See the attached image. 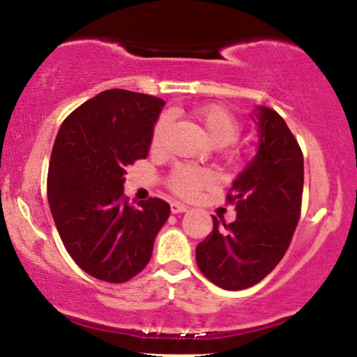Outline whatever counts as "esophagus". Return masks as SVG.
Returning a JSON list of instances; mask_svg holds the SVG:
<instances>
[{"label":"esophagus","instance_id":"1","mask_svg":"<svg viewBox=\"0 0 357 357\" xmlns=\"http://www.w3.org/2000/svg\"><path fill=\"white\" fill-rule=\"evenodd\" d=\"M171 211H173V213H184V211H188V206H186V204L179 203V202H173V203H171Z\"/></svg>","mask_w":357,"mask_h":357}]
</instances>
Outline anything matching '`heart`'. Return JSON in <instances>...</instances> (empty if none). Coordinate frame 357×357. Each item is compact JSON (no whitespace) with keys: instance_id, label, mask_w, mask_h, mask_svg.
I'll list each match as a JSON object with an SVG mask.
<instances>
[{"instance_id":"heart-1","label":"heart","mask_w":357,"mask_h":357,"mask_svg":"<svg viewBox=\"0 0 357 357\" xmlns=\"http://www.w3.org/2000/svg\"><path fill=\"white\" fill-rule=\"evenodd\" d=\"M196 117L202 122L204 130H206L208 137L215 146L223 147L230 146L241 134V122L238 117L227 109L225 105L210 104L204 107L198 109ZM171 119L169 116H161L155 121L151 132V147L159 149L165 142L167 129H169ZM215 181V176L210 169L188 165H178L171 169L167 174L166 184L171 191L176 192L181 198H195L199 191L208 188Z\"/></svg>"}]
</instances>
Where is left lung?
Wrapping results in <instances>:
<instances>
[{"instance_id":"8db88e82","label":"left lung","mask_w":357,"mask_h":357,"mask_svg":"<svg viewBox=\"0 0 357 357\" xmlns=\"http://www.w3.org/2000/svg\"><path fill=\"white\" fill-rule=\"evenodd\" d=\"M253 121L260 132L258 153L227 195L236 220L220 225L213 216V231L196 247L202 273L225 290L264 280L285 255L301 218V146L275 110L257 107Z\"/></svg>"}]
</instances>
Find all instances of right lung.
Here are the masks:
<instances>
[{"instance_id":"right-lung-1","label":"right lung","mask_w":357,"mask_h":357,"mask_svg":"<svg viewBox=\"0 0 357 357\" xmlns=\"http://www.w3.org/2000/svg\"><path fill=\"white\" fill-rule=\"evenodd\" d=\"M165 104L147 93L104 90L73 110L56 134L47 178L53 221L68 255L99 280L136 277L169 216L165 199L132 206L124 196L126 167L146 159Z\"/></svg>"}]
</instances>
